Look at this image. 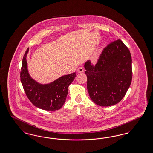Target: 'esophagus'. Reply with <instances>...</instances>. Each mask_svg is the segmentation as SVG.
I'll use <instances>...</instances> for the list:
<instances>
[{
    "mask_svg": "<svg viewBox=\"0 0 153 153\" xmlns=\"http://www.w3.org/2000/svg\"><path fill=\"white\" fill-rule=\"evenodd\" d=\"M77 72H78L79 73V74L82 73V72H84V68H83V67H82V66L79 67L77 69Z\"/></svg>",
    "mask_w": 153,
    "mask_h": 153,
    "instance_id": "esophagus-1",
    "label": "esophagus"
}]
</instances>
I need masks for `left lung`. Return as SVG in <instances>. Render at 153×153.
<instances>
[{
  "mask_svg": "<svg viewBox=\"0 0 153 153\" xmlns=\"http://www.w3.org/2000/svg\"><path fill=\"white\" fill-rule=\"evenodd\" d=\"M87 89L92 101L101 106L118 104L125 96L132 79L131 56L120 39L108 44L93 64H85Z\"/></svg>",
  "mask_w": 153,
  "mask_h": 153,
  "instance_id": "1",
  "label": "left lung"
}]
</instances>
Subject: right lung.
I'll use <instances>...</instances> for the list:
<instances>
[{
  "instance_id": "obj_1",
  "label": "right lung",
  "mask_w": 153,
  "mask_h": 153,
  "mask_svg": "<svg viewBox=\"0 0 153 153\" xmlns=\"http://www.w3.org/2000/svg\"><path fill=\"white\" fill-rule=\"evenodd\" d=\"M28 50V48L23 56L20 72V81L26 96L38 108L48 111L60 109L65 102L68 86L76 73L63 76L49 84H40L31 78L28 72L26 56Z\"/></svg>"
}]
</instances>
